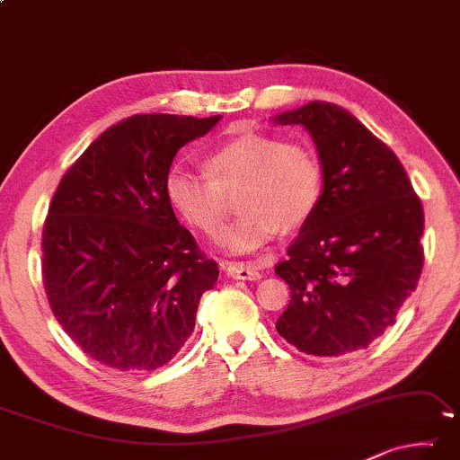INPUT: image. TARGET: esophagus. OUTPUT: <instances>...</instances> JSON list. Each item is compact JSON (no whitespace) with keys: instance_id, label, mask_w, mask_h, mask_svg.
Returning <instances> with one entry per match:
<instances>
[{"instance_id":"1","label":"esophagus","mask_w":460,"mask_h":460,"mask_svg":"<svg viewBox=\"0 0 460 460\" xmlns=\"http://www.w3.org/2000/svg\"><path fill=\"white\" fill-rule=\"evenodd\" d=\"M221 266L225 272L231 276V279H239V280H260L261 279L258 268L243 264V261H221Z\"/></svg>"}]
</instances>
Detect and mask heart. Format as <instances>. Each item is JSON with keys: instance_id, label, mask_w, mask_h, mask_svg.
<instances>
[{"instance_id": "obj_1", "label": "heart", "mask_w": 460, "mask_h": 460, "mask_svg": "<svg viewBox=\"0 0 460 460\" xmlns=\"http://www.w3.org/2000/svg\"><path fill=\"white\" fill-rule=\"evenodd\" d=\"M204 167L208 176L173 170L167 196L188 223L217 239L229 218L231 196L239 191L237 207L243 213L223 237L225 250L235 253L258 250L280 227H298L322 200V164L298 141L239 133L210 151Z\"/></svg>"}]
</instances>
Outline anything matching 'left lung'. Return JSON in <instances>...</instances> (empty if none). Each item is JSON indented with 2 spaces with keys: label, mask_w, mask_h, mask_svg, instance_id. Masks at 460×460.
<instances>
[{
  "label": "left lung",
  "mask_w": 460,
  "mask_h": 460,
  "mask_svg": "<svg viewBox=\"0 0 460 460\" xmlns=\"http://www.w3.org/2000/svg\"><path fill=\"white\" fill-rule=\"evenodd\" d=\"M274 120L307 128L323 170L315 213L274 268L290 288L276 330L305 354L356 352L418 287L421 200L395 153L346 108L317 100Z\"/></svg>",
  "instance_id": "left-lung-1"
}]
</instances>
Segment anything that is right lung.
Listing matches in <instances>:
<instances>
[{"instance_id": "right-lung-1", "label": "right lung", "mask_w": 460, "mask_h": 460, "mask_svg": "<svg viewBox=\"0 0 460 460\" xmlns=\"http://www.w3.org/2000/svg\"><path fill=\"white\" fill-rule=\"evenodd\" d=\"M221 116L135 114L106 128L61 178L42 227V284L69 338L116 370H155L194 332L215 260L178 223L167 173Z\"/></svg>"}]
</instances>
